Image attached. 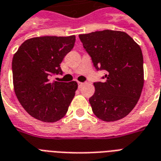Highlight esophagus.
I'll list each match as a JSON object with an SVG mask.
<instances>
[{"label": "esophagus", "instance_id": "34e87169", "mask_svg": "<svg viewBox=\"0 0 161 161\" xmlns=\"http://www.w3.org/2000/svg\"><path fill=\"white\" fill-rule=\"evenodd\" d=\"M78 88H82V87H83V85L84 84V83H81V82H78Z\"/></svg>", "mask_w": 161, "mask_h": 161}]
</instances>
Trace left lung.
<instances>
[{"label":"left lung","instance_id":"8db88e82","mask_svg":"<svg viewBox=\"0 0 161 161\" xmlns=\"http://www.w3.org/2000/svg\"><path fill=\"white\" fill-rule=\"evenodd\" d=\"M79 38L97 70H105L103 83H94L89 103L101 120L113 122L130 114L144 86L140 47L125 31L103 30L80 34Z\"/></svg>","mask_w":161,"mask_h":161}]
</instances>
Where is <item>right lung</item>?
<instances>
[{"label": "right lung", "mask_w": 161, "mask_h": 161, "mask_svg": "<svg viewBox=\"0 0 161 161\" xmlns=\"http://www.w3.org/2000/svg\"><path fill=\"white\" fill-rule=\"evenodd\" d=\"M74 35L45 36L27 39L12 59L13 87L24 109L47 123L65 116L78 89L75 81L52 82L54 73H63L60 63L75 43Z\"/></svg>", "instance_id": "1"}]
</instances>
